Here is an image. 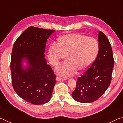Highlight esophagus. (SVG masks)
<instances>
[{
    "instance_id": "esophagus-1",
    "label": "esophagus",
    "mask_w": 123,
    "mask_h": 123,
    "mask_svg": "<svg viewBox=\"0 0 123 123\" xmlns=\"http://www.w3.org/2000/svg\"><path fill=\"white\" fill-rule=\"evenodd\" d=\"M56 80L57 81H64L66 80V79H64V78H61V77L60 76H57L56 77Z\"/></svg>"
}]
</instances>
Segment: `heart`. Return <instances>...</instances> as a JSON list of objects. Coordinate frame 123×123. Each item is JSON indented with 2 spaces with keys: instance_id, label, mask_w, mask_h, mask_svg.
I'll list each match as a JSON object with an SVG mask.
<instances>
[{
  "instance_id": "heart-1",
  "label": "heart",
  "mask_w": 123,
  "mask_h": 123,
  "mask_svg": "<svg viewBox=\"0 0 123 123\" xmlns=\"http://www.w3.org/2000/svg\"><path fill=\"white\" fill-rule=\"evenodd\" d=\"M99 43L95 38L79 34L64 36L60 43L54 42L48 50V59L53 66H56L60 60L66 59L56 68L57 74L64 76L75 74L77 70L85 71L90 67L99 51Z\"/></svg>"
}]
</instances>
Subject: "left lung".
Masks as SVG:
<instances>
[{"label":"left lung","mask_w":123,"mask_h":123,"mask_svg":"<svg viewBox=\"0 0 123 123\" xmlns=\"http://www.w3.org/2000/svg\"><path fill=\"white\" fill-rule=\"evenodd\" d=\"M99 51L95 61L79 77L72 96L82 103L96 101L106 91L112 80L114 66L113 52L109 39L101 31L98 35Z\"/></svg>","instance_id":"1"}]
</instances>
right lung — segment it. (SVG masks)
<instances>
[{
	"mask_svg": "<svg viewBox=\"0 0 123 123\" xmlns=\"http://www.w3.org/2000/svg\"><path fill=\"white\" fill-rule=\"evenodd\" d=\"M55 31L30 26L16 39L12 48L11 73L14 91L24 100L41 105L50 100L56 75L44 59L47 39ZM26 59L25 69L22 62Z\"/></svg>",
	"mask_w": 123,
	"mask_h": 123,
	"instance_id": "add662e5",
	"label": "right lung"
}]
</instances>
